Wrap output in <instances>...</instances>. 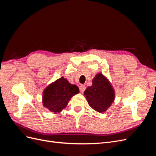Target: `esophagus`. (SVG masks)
<instances>
[{
	"instance_id": "1",
	"label": "esophagus",
	"mask_w": 156,
	"mask_h": 156,
	"mask_svg": "<svg viewBox=\"0 0 156 156\" xmlns=\"http://www.w3.org/2000/svg\"><path fill=\"white\" fill-rule=\"evenodd\" d=\"M85 89H86V87L84 85H83V84H81V85L79 87L80 91H81V92H82V93L84 92V91L85 90Z\"/></svg>"
}]
</instances>
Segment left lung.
Here are the masks:
<instances>
[{
	"mask_svg": "<svg viewBox=\"0 0 156 156\" xmlns=\"http://www.w3.org/2000/svg\"><path fill=\"white\" fill-rule=\"evenodd\" d=\"M88 105L99 112H104L115 98V90L108 79L101 73L92 79V85L88 87L84 92Z\"/></svg>",
	"mask_w": 156,
	"mask_h": 156,
	"instance_id": "8db88e82",
	"label": "left lung"
}]
</instances>
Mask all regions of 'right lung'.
Here are the masks:
<instances>
[{
  "label": "right lung",
  "instance_id": "add662e5",
  "mask_svg": "<svg viewBox=\"0 0 156 156\" xmlns=\"http://www.w3.org/2000/svg\"><path fill=\"white\" fill-rule=\"evenodd\" d=\"M79 88L62 77L47 87L43 92L42 103L45 108L55 114L67 106L73 96L79 93Z\"/></svg>",
  "mask_w": 156,
  "mask_h": 156
}]
</instances>
